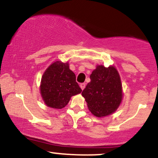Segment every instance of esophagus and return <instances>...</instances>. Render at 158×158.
<instances>
[{"label":"esophagus","mask_w":158,"mask_h":158,"mask_svg":"<svg viewBox=\"0 0 158 158\" xmlns=\"http://www.w3.org/2000/svg\"><path fill=\"white\" fill-rule=\"evenodd\" d=\"M80 88L82 90H84V88H85V83H82V84H80Z\"/></svg>","instance_id":"obj_1"}]
</instances>
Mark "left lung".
Listing matches in <instances>:
<instances>
[{
	"label": "left lung",
	"instance_id": "obj_1",
	"mask_svg": "<svg viewBox=\"0 0 158 158\" xmlns=\"http://www.w3.org/2000/svg\"><path fill=\"white\" fill-rule=\"evenodd\" d=\"M90 79L91 82L82 93L88 110L98 118L112 115L123 98L122 84L117 69L114 66L97 65Z\"/></svg>",
	"mask_w": 158,
	"mask_h": 158
}]
</instances>
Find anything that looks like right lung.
<instances>
[{
    "label": "right lung",
    "mask_w": 158,
    "mask_h": 158,
    "mask_svg": "<svg viewBox=\"0 0 158 158\" xmlns=\"http://www.w3.org/2000/svg\"><path fill=\"white\" fill-rule=\"evenodd\" d=\"M40 89L45 104L58 110L65 107L71 97L82 92L68 62L63 63L60 60L53 62L45 70Z\"/></svg>",
    "instance_id": "add662e5"
}]
</instances>
